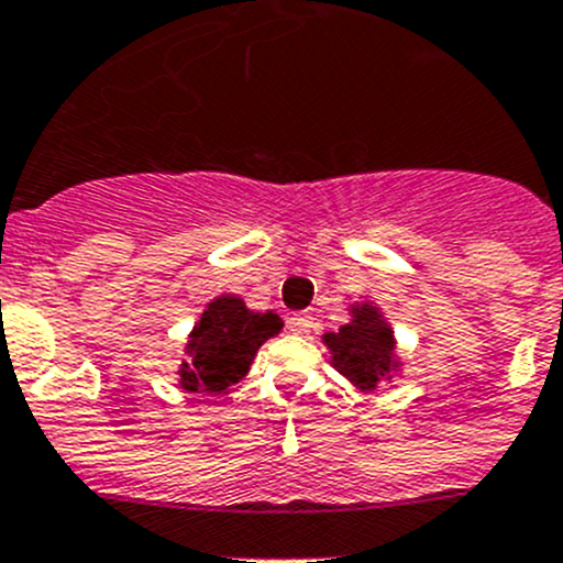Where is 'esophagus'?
<instances>
[{
	"label": "esophagus",
	"mask_w": 563,
	"mask_h": 563,
	"mask_svg": "<svg viewBox=\"0 0 563 563\" xmlns=\"http://www.w3.org/2000/svg\"><path fill=\"white\" fill-rule=\"evenodd\" d=\"M289 331L298 333V336H309V331L314 328V317L309 314V311H295L292 317L287 320Z\"/></svg>",
	"instance_id": "esophagus-1"
}]
</instances>
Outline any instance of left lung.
I'll use <instances>...</instances> for the list:
<instances>
[{
	"label": "left lung",
	"instance_id": "1",
	"mask_svg": "<svg viewBox=\"0 0 563 563\" xmlns=\"http://www.w3.org/2000/svg\"><path fill=\"white\" fill-rule=\"evenodd\" d=\"M322 342L331 347L333 366L358 388H375L397 364L391 328L369 303L353 309V320L336 333H325Z\"/></svg>",
	"mask_w": 563,
	"mask_h": 563
}]
</instances>
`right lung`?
<instances>
[{
    "mask_svg": "<svg viewBox=\"0 0 563 563\" xmlns=\"http://www.w3.org/2000/svg\"><path fill=\"white\" fill-rule=\"evenodd\" d=\"M279 331V314H260L235 295H221L208 303L188 336V361L177 372L180 386L197 394L224 391L246 375L260 344Z\"/></svg>",
    "mask_w": 563,
    "mask_h": 563,
    "instance_id": "add662e5",
    "label": "right lung"
}]
</instances>
